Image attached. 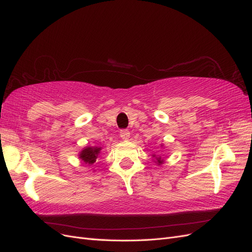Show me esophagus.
<instances>
[{"label": "esophagus", "instance_id": "34e87169", "mask_svg": "<svg viewBox=\"0 0 252 252\" xmlns=\"http://www.w3.org/2000/svg\"><path fill=\"white\" fill-rule=\"evenodd\" d=\"M120 137L124 140L128 139V138H130V132H128V130H121L120 131Z\"/></svg>", "mask_w": 252, "mask_h": 252}]
</instances>
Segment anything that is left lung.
I'll use <instances>...</instances> for the list:
<instances>
[{
    "mask_svg": "<svg viewBox=\"0 0 252 252\" xmlns=\"http://www.w3.org/2000/svg\"><path fill=\"white\" fill-rule=\"evenodd\" d=\"M152 156H153V157H155V159H156V160H155V162H156L157 164H161V163L163 162V159H161V157H160V156H156V155H154V154H153Z\"/></svg>",
    "mask_w": 252,
    "mask_h": 252,
    "instance_id": "1",
    "label": "left lung"
}]
</instances>
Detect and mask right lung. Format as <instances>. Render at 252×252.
<instances>
[{"label":"right lung","mask_w":252,"mask_h":252,"mask_svg":"<svg viewBox=\"0 0 252 252\" xmlns=\"http://www.w3.org/2000/svg\"><path fill=\"white\" fill-rule=\"evenodd\" d=\"M101 148L98 147H86L84 148L80 154H79V158L85 163V164H93L96 160L100 154Z\"/></svg>","instance_id":"right-lung-1"}]
</instances>
